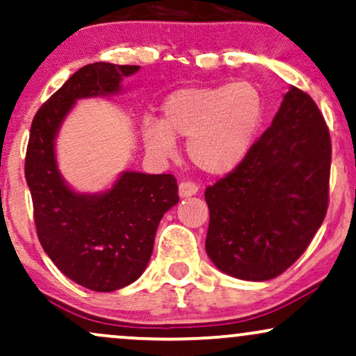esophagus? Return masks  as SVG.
Masks as SVG:
<instances>
[{"label": "esophagus", "instance_id": "obj_1", "mask_svg": "<svg viewBox=\"0 0 356 356\" xmlns=\"http://www.w3.org/2000/svg\"><path fill=\"white\" fill-rule=\"evenodd\" d=\"M197 191H199L197 184H194V182L182 181L181 184H179V195H181V197H189V195L197 194Z\"/></svg>", "mask_w": 356, "mask_h": 356}]
</instances>
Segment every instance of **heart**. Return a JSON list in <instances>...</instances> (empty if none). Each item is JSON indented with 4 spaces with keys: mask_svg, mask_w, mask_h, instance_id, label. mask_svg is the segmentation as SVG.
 <instances>
[{
    "mask_svg": "<svg viewBox=\"0 0 356 356\" xmlns=\"http://www.w3.org/2000/svg\"><path fill=\"white\" fill-rule=\"evenodd\" d=\"M264 117V100L251 81L175 90L162 120L147 117L142 138L152 154L172 155L175 137L189 138L187 155L206 174H227L251 150Z\"/></svg>",
    "mask_w": 356,
    "mask_h": 356,
    "instance_id": "obj_1",
    "label": "heart"
}]
</instances>
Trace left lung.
Listing matches in <instances>:
<instances>
[{
  "label": "left lung",
  "instance_id": "1",
  "mask_svg": "<svg viewBox=\"0 0 356 356\" xmlns=\"http://www.w3.org/2000/svg\"><path fill=\"white\" fill-rule=\"evenodd\" d=\"M332 140L323 113L291 87L273 124L232 172L206 189V251L226 275L280 276L306 251L328 209Z\"/></svg>",
  "mask_w": 356,
  "mask_h": 356
}]
</instances>
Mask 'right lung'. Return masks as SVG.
<instances>
[{"instance_id":"1","label":"right lung","mask_w":356,"mask_h":356,"mask_svg":"<svg viewBox=\"0 0 356 356\" xmlns=\"http://www.w3.org/2000/svg\"><path fill=\"white\" fill-rule=\"evenodd\" d=\"M137 65H85L38 108L30 130L24 177L33 199L40 243L55 266L76 284L108 293L144 273L162 216L179 202L172 174L122 172L102 194H79L61 179L55 137L79 99L112 95Z\"/></svg>"}]
</instances>
